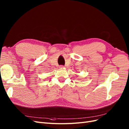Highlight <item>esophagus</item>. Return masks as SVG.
<instances>
[{"label":"esophagus","mask_w":129,"mask_h":129,"mask_svg":"<svg viewBox=\"0 0 129 129\" xmlns=\"http://www.w3.org/2000/svg\"><path fill=\"white\" fill-rule=\"evenodd\" d=\"M63 67H64L63 66H60V67H62V68H63Z\"/></svg>","instance_id":"obj_1"}]
</instances>
